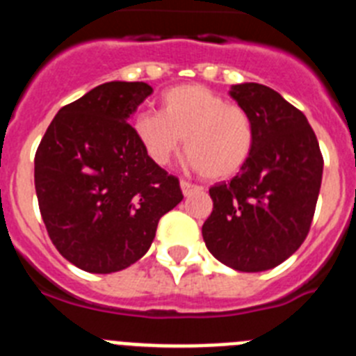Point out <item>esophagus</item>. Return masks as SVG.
<instances>
[{
	"label": "esophagus",
	"mask_w": 356,
	"mask_h": 356,
	"mask_svg": "<svg viewBox=\"0 0 356 356\" xmlns=\"http://www.w3.org/2000/svg\"><path fill=\"white\" fill-rule=\"evenodd\" d=\"M180 187H181V191H184L185 196H191L193 193H200L201 191L200 185H194V184H191V181H185V180L180 181Z\"/></svg>",
	"instance_id": "1"
}]
</instances>
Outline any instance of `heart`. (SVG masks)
I'll use <instances>...</instances> for the list:
<instances>
[{
    "label": "heart",
    "mask_w": 356,
    "mask_h": 356,
    "mask_svg": "<svg viewBox=\"0 0 356 356\" xmlns=\"http://www.w3.org/2000/svg\"><path fill=\"white\" fill-rule=\"evenodd\" d=\"M135 134L151 160L168 165L185 151L191 168L210 180H222L241 171L254 146L250 114L203 85H178L162 96V112H143Z\"/></svg>",
    "instance_id": "obj_1"
}]
</instances>
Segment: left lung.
<instances>
[{
  "mask_svg": "<svg viewBox=\"0 0 356 356\" xmlns=\"http://www.w3.org/2000/svg\"><path fill=\"white\" fill-rule=\"evenodd\" d=\"M229 96L250 114L254 146L237 176L210 187L213 210L201 232L210 253L225 266L267 271L307 238L325 162L303 112L276 90L241 83Z\"/></svg>",
  "mask_w": 356,
  "mask_h": 356,
  "instance_id": "obj_1",
  "label": "left lung"
}]
</instances>
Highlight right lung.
I'll return each instance as SVG.
<instances>
[{"label":"right lung","mask_w":356,"mask_h":356,"mask_svg":"<svg viewBox=\"0 0 356 356\" xmlns=\"http://www.w3.org/2000/svg\"><path fill=\"white\" fill-rule=\"evenodd\" d=\"M153 92L108 81L58 110L35 153V193L58 253L108 275L149 250L160 217L181 200L180 181L151 160L131 127Z\"/></svg>","instance_id":"right-lung-1"}]
</instances>
